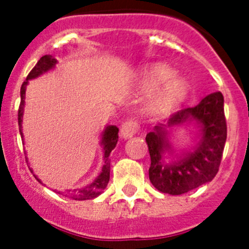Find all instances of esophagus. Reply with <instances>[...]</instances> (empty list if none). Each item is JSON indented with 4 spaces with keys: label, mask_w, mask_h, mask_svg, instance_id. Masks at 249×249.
Masks as SVG:
<instances>
[{
    "label": "esophagus",
    "mask_w": 249,
    "mask_h": 249,
    "mask_svg": "<svg viewBox=\"0 0 249 249\" xmlns=\"http://www.w3.org/2000/svg\"><path fill=\"white\" fill-rule=\"evenodd\" d=\"M138 128H140V126H138V123L136 121H127L121 127V137L123 140L133 137L137 133Z\"/></svg>",
    "instance_id": "obj_1"
}]
</instances>
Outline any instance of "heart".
<instances>
[{"instance_id":"obj_1","label":"heart","mask_w":249,"mask_h":249,"mask_svg":"<svg viewBox=\"0 0 249 249\" xmlns=\"http://www.w3.org/2000/svg\"><path fill=\"white\" fill-rule=\"evenodd\" d=\"M144 91H155L148 103V111L153 114H162L181 105L190 91V83L164 63H156L147 68L141 78Z\"/></svg>"}]
</instances>
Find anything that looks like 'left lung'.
Instances as JSON below:
<instances>
[{
	"instance_id": "obj_1",
	"label": "left lung",
	"mask_w": 249,
	"mask_h": 249,
	"mask_svg": "<svg viewBox=\"0 0 249 249\" xmlns=\"http://www.w3.org/2000/svg\"><path fill=\"white\" fill-rule=\"evenodd\" d=\"M223 103L221 92L208 94L195 107L172 114L167 124H158L146 136L151 156L149 181L160 192L183 195L215 177L227 140ZM191 123L199 128V142L190 151L176 154L170 133Z\"/></svg>"
}]
</instances>
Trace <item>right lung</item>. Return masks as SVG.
I'll list each match as a JSON object with an SVG mask.
<instances>
[{
    "mask_svg": "<svg viewBox=\"0 0 249 249\" xmlns=\"http://www.w3.org/2000/svg\"><path fill=\"white\" fill-rule=\"evenodd\" d=\"M57 65V59L51 54H46V56L41 57L38 62L36 63L32 71L28 73L27 78L23 83H22L21 87V103H19L18 108V127H19V135L21 138L23 140V132H22V120H23V112H25V97H26V87H27L30 80H35L37 77L42 76L46 72L53 70ZM118 142V128L116 126H107L103 129L102 135H101V146L103 149V166L102 171H101L100 175L94 178V181L92 183L87 184L83 188L80 190H73V191H65V192H61L58 191L59 195H63L68 198H72L74 201H86V199H93L96 197L101 195L103 192L107 184L109 181V155L111 152L113 151V148L116 147ZM26 162H28V160H26ZM30 171L34 173V169L30 168ZM35 178L39 183H42L41 179L37 177L34 173ZM43 184V183H42Z\"/></svg>",
    "mask_w": 249,
    "mask_h": 249,
    "instance_id": "right-lung-1",
    "label": "right lung"
}]
</instances>
